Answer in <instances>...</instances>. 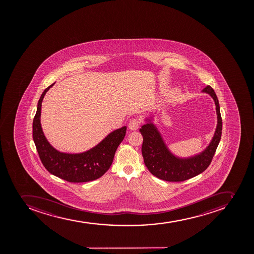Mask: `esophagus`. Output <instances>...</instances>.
Returning a JSON list of instances; mask_svg holds the SVG:
<instances>
[{"label": "esophagus", "mask_w": 254, "mask_h": 254, "mask_svg": "<svg viewBox=\"0 0 254 254\" xmlns=\"http://www.w3.org/2000/svg\"><path fill=\"white\" fill-rule=\"evenodd\" d=\"M141 124V121L139 119H133L130 120L128 124V127L131 130H135L139 127V125Z\"/></svg>", "instance_id": "esophagus-1"}]
</instances>
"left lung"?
I'll return each instance as SVG.
<instances>
[{
	"instance_id": "left-lung-1",
	"label": "left lung",
	"mask_w": 254,
	"mask_h": 254,
	"mask_svg": "<svg viewBox=\"0 0 254 254\" xmlns=\"http://www.w3.org/2000/svg\"><path fill=\"white\" fill-rule=\"evenodd\" d=\"M202 92L210 95L215 102L218 125L210 144L200 154L189 158L175 157L166 147L154 124L148 122L139 129L143 136L141 150L144 164L151 174L160 180L169 182H182L202 173L211 163L220 141L222 120L218 97L213 88L208 85Z\"/></svg>"
}]
</instances>
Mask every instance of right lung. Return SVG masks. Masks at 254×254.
<instances>
[{
  "instance_id": "obj_1",
  "label": "right lung",
  "mask_w": 254,
  "mask_h": 254,
  "mask_svg": "<svg viewBox=\"0 0 254 254\" xmlns=\"http://www.w3.org/2000/svg\"><path fill=\"white\" fill-rule=\"evenodd\" d=\"M43 92L32 124V136L42 164L50 173L71 183L89 182L101 177L112 164L115 152L126 135L127 127L109 134L94 148L82 153H61L45 138L41 124V103L48 90Z\"/></svg>"
}]
</instances>
